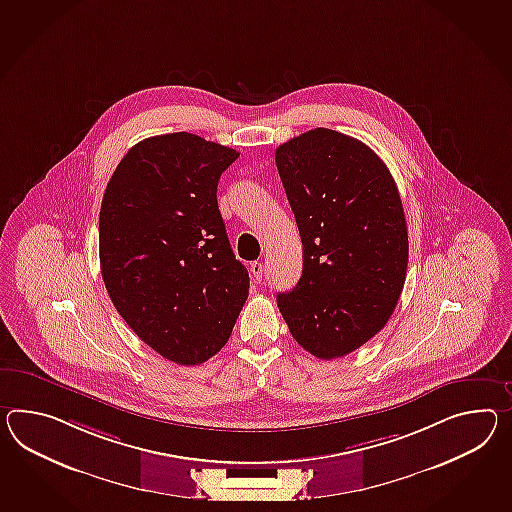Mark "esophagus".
I'll use <instances>...</instances> for the list:
<instances>
[{"label":"esophagus","instance_id":"obj_1","mask_svg":"<svg viewBox=\"0 0 512 512\" xmlns=\"http://www.w3.org/2000/svg\"><path fill=\"white\" fill-rule=\"evenodd\" d=\"M250 270L251 275H253V279L259 283L262 279V274H264V266H262V262H251Z\"/></svg>","mask_w":512,"mask_h":512}]
</instances>
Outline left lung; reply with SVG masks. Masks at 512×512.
<instances>
[{"instance_id": "8db88e82", "label": "left lung", "mask_w": 512, "mask_h": 512, "mask_svg": "<svg viewBox=\"0 0 512 512\" xmlns=\"http://www.w3.org/2000/svg\"><path fill=\"white\" fill-rule=\"evenodd\" d=\"M303 244L298 285L277 296L290 335L331 361L377 335L398 305L409 237L394 177L357 138L316 127L275 150Z\"/></svg>"}]
</instances>
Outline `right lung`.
Returning <instances> with one entry per match:
<instances>
[{"label": "right lung", "mask_w": 512, "mask_h": 512, "mask_svg": "<svg viewBox=\"0 0 512 512\" xmlns=\"http://www.w3.org/2000/svg\"><path fill=\"white\" fill-rule=\"evenodd\" d=\"M238 155L185 131L146 138L125 153L101 201L111 301L140 340L183 366L224 348L248 300L250 275L216 200Z\"/></svg>", "instance_id": "1"}]
</instances>
